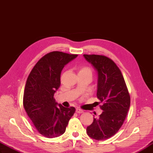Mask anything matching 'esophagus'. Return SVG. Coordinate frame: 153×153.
Returning <instances> with one entry per match:
<instances>
[{"mask_svg": "<svg viewBox=\"0 0 153 153\" xmlns=\"http://www.w3.org/2000/svg\"><path fill=\"white\" fill-rule=\"evenodd\" d=\"M76 113H79V114H80V113H84V111L82 110V109H80V108H77L76 109Z\"/></svg>", "mask_w": 153, "mask_h": 153, "instance_id": "esophagus-1", "label": "esophagus"}]
</instances>
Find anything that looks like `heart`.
I'll list each match as a JSON object with an SVG mask.
<instances>
[{
	"label": "heart",
	"mask_w": 153,
	"mask_h": 153,
	"mask_svg": "<svg viewBox=\"0 0 153 153\" xmlns=\"http://www.w3.org/2000/svg\"><path fill=\"white\" fill-rule=\"evenodd\" d=\"M79 72H89L91 73V71L89 67H82L79 70Z\"/></svg>",
	"instance_id": "heart-1"
}]
</instances>
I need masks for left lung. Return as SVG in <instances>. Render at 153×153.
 <instances>
[{
  "label": "left lung",
  "instance_id": "left-lung-1",
  "mask_svg": "<svg viewBox=\"0 0 153 153\" xmlns=\"http://www.w3.org/2000/svg\"><path fill=\"white\" fill-rule=\"evenodd\" d=\"M84 58L97 73V97L103 102L98 118L86 128L87 134L101 141L111 137L123 126L130 105V96L119 68L105 56L87 55Z\"/></svg>",
  "mask_w": 153,
  "mask_h": 153
}]
</instances>
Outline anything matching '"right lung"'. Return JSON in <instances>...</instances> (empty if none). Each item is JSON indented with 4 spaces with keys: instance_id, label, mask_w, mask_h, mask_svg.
<instances>
[{
    "instance_id": "obj_1",
    "label": "right lung",
    "mask_w": 153,
    "mask_h": 153,
    "mask_svg": "<svg viewBox=\"0 0 153 153\" xmlns=\"http://www.w3.org/2000/svg\"><path fill=\"white\" fill-rule=\"evenodd\" d=\"M76 54L52 52L43 56L27 79L23 107L39 133L48 138L64 134L75 108L57 103L53 95L60 86L63 68L76 58Z\"/></svg>"
}]
</instances>
